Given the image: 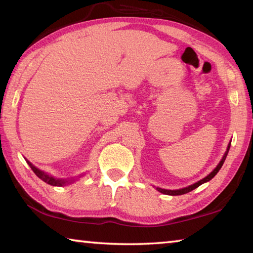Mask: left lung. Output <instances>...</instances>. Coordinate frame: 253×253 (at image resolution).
<instances>
[{"mask_svg": "<svg viewBox=\"0 0 253 253\" xmlns=\"http://www.w3.org/2000/svg\"><path fill=\"white\" fill-rule=\"evenodd\" d=\"M229 149H230V144L228 145L227 151H226V153H224L223 157H222V159H221V162H220V163H219V165H218V166L214 168V170H213L212 172H210V173L208 174V176H207L206 178L201 179V180H199L198 182H196V183H194V185H191V186H189V187L182 188V189H179V190H166V189H162V188H157V190H158V191H160V192H162V194H165V195H170V196H179V195L187 194V192H189V191H191V190L196 189V188H198L200 185H203V183H205V182H207V181L211 180V179H212V178L215 176V174L218 173V171L220 170V168L222 167V165H223V163H224V160H226V157H227V155H228V151H229Z\"/></svg>", "mask_w": 253, "mask_h": 253, "instance_id": "8db88e82", "label": "left lung"}]
</instances>
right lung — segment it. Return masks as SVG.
Here are the masks:
<instances>
[{
  "label": "right lung",
  "instance_id": "right-lung-1",
  "mask_svg": "<svg viewBox=\"0 0 253 253\" xmlns=\"http://www.w3.org/2000/svg\"><path fill=\"white\" fill-rule=\"evenodd\" d=\"M27 162V160H26ZM27 164H29V166L31 167L32 170L34 171V173L38 176L40 179H42L43 181H45L46 183H48V185H52V186H63L65 185V183H67L70 180H65V179H56V178H53L48 176L47 173L43 172L42 170H40V169L36 168L35 166H33L30 162H27Z\"/></svg>",
  "mask_w": 253,
  "mask_h": 253
}]
</instances>
